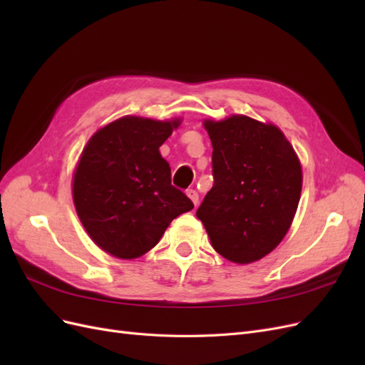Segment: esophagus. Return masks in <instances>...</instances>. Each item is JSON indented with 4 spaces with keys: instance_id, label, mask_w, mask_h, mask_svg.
I'll use <instances>...</instances> for the list:
<instances>
[{
    "instance_id": "34e87169",
    "label": "esophagus",
    "mask_w": 365,
    "mask_h": 365,
    "mask_svg": "<svg viewBox=\"0 0 365 365\" xmlns=\"http://www.w3.org/2000/svg\"><path fill=\"white\" fill-rule=\"evenodd\" d=\"M187 196L190 197L192 200V202L195 204V207L197 205V202H200V195H197V192L196 190H193V189H190V190H187Z\"/></svg>"
}]
</instances>
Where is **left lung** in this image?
I'll list each match as a JSON object with an SVG mask.
<instances>
[{
	"mask_svg": "<svg viewBox=\"0 0 365 365\" xmlns=\"http://www.w3.org/2000/svg\"><path fill=\"white\" fill-rule=\"evenodd\" d=\"M213 187L196 212L212 247L239 264L260 260L288 233L302 193V164L283 132L247 115L204 120Z\"/></svg>",
	"mask_w": 365,
	"mask_h": 365,
	"instance_id": "obj_1",
	"label": "left lung"
}]
</instances>
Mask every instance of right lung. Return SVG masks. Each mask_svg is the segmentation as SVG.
<instances>
[{
  "label": "right lung",
  "instance_id": "1",
  "mask_svg": "<svg viewBox=\"0 0 365 365\" xmlns=\"http://www.w3.org/2000/svg\"><path fill=\"white\" fill-rule=\"evenodd\" d=\"M180 118L121 117L86 143L73 176V201L94 244L118 259L155 247L175 217L193 202L172 185L160 146Z\"/></svg>",
  "mask_w": 365,
  "mask_h": 365
}]
</instances>
